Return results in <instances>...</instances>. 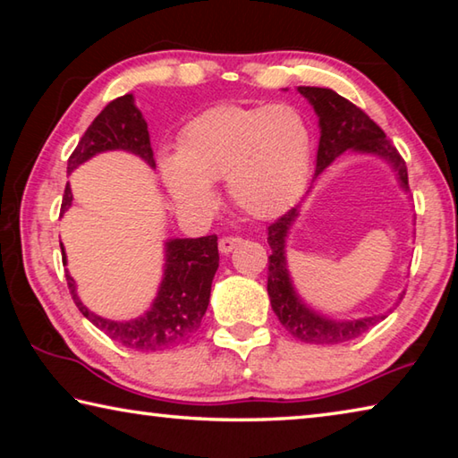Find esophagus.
Wrapping results in <instances>:
<instances>
[{
    "mask_svg": "<svg viewBox=\"0 0 458 458\" xmlns=\"http://www.w3.org/2000/svg\"><path fill=\"white\" fill-rule=\"evenodd\" d=\"M240 242H242V238H238V236H224V238H220L218 248H220L222 254H230Z\"/></svg>",
    "mask_w": 458,
    "mask_h": 458,
    "instance_id": "1",
    "label": "esophagus"
}]
</instances>
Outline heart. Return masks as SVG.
<instances>
[{"instance_id":"1","label":"heart","mask_w":458,"mask_h":458,"mask_svg":"<svg viewBox=\"0 0 458 458\" xmlns=\"http://www.w3.org/2000/svg\"><path fill=\"white\" fill-rule=\"evenodd\" d=\"M311 129L291 105H222L182 131L177 155L161 169L182 208L204 210L212 182L226 180L228 196L246 214L270 218L301 196L311 167Z\"/></svg>"}]
</instances>
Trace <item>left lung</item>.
<instances>
[{
    "label": "left lung",
    "mask_w": 458,
    "mask_h": 458,
    "mask_svg": "<svg viewBox=\"0 0 458 458\" xmlns=\"http://www.w3.org/2000/svg\"><path fill=\"white\" fill-rule=\"evenodd\" d=\"M297 90L313 105L317 117H319L321 139L319 149H317L315 175H319L341 153L352 149L384 157L387 164L396 169L402 188L408 190L406 161L402 159V155L390 143L384 131L360 106H355L331 89L299 87ZM297 216V208H291L289 212L268 226V246L273 254L268 257L267 291L275 315L293 337L305 341V344L335 345L363 335L377 321H382L386 315L363 317V319L353 321H335L309 309L294 291L289 268H286L284 242L291 224Z\"/></svg>",
    "instance_id": "1"
}]
</instances>
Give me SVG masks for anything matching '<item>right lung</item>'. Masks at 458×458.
Wrapping results in <instances>:
<instances>
[{
	"instance_id": "add662e5",
	"label": "right lung",
	"mask_w": 458,
	"mask_h": 458,
	"mask_svg": "<svg viewBox=\"0 0 458 458\" xmlns=\"http://www.w3.org/2000/svg\"><path fill=\"white\" fill-rule=\"evenodd\" d=\"M113 149L135 153L155 167L149 131H147L143 114L133 103V95L111 100L97 114V119L84 131L76 149L68 157L66 172L71 174L92 155ZM71 206L72 191L71 185L66 183L60 216ZM62 262L66 265V254L62 257ZM218 262L220 254L216 234L169 240L165 242L164 281H161L157 297L149 311L131 321H111L89 311L76 294V283L68 273L66 283L79 311L113 341L137 352H161L183 344L199 329L201 317L210 303L212 281L218 270Z\"/></svg>"
}]
</instances>
